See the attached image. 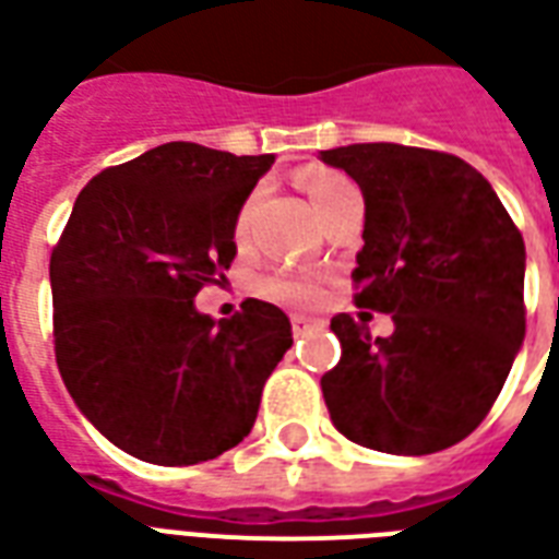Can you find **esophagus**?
Listing matches in <instances>:
<instances>
[{
	"mask_svg": "<svg viewBox=\"0 0 559 559\" xmlns=\"http://www.w3.org/2000/svg\"><path fill=\"white\" fill-rule=\"evenodd\" d=\"M290 322H293V332H296V334H301V332H305V329H311V325H313V320H308V317H301V313H293Z\"/></svg>",
	"mask_w": 559,
	"mask_h": 559,
	"instance_id": "34e87169",
	"label": "esophagus"
}]
</instances>
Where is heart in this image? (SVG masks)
<instances>
[{
  "mask_svg": "<svg viewBox=\"0 0 559 559\" xmlns=\"http://www.w3.org/2000/svg\"><path fill=\"white\" fill-rule=\"evenodd\" d=\"M353 186L337 171H311L305 175V192L311 195L313 206L320 210L332 201L341 189ZM251 210H254V198H248L242 210H239L237 222H234V239L239 246L248 242V227H251ZM258 290L272 301L290 305V308H311L320 299V284L308 275V272H296V269H278L272 275H263L258 284Z\"/></svg>",
  "mask_w": 559,
  "mask_h": 559,
  "instance_id": "b5f03b06",
  "label": "heart"
}]
</instances>
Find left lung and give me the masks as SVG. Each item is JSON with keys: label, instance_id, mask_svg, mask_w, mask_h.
Wrapping results in <instances>:
<instances>
[{"label": "left lung", "instance_id": "obj_1", "mask_svg": "<svg viewBox=\"0 0 559 559\" xmlns=\"http://www.w3.org/2000/svg\"><path fill=\"white\" fill-rule=\"evenodd\" d=\"M364 192L355 305L391 313L370 337L337 313L341 361L322 376L337 432L427 456L489 415L524 341V239L489 180L453 153L370 142L320 151Z\"/></svg>", "mask_w": 559, "mask_h": 559}]
</instances>
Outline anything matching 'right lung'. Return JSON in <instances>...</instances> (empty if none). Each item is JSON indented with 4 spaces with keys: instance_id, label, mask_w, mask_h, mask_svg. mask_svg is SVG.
<instances>
[{
    "instance_id": "add662e5",
    "label": "right lung",
    "mask_w": 559,
    "mask_h": 559,
    "mask_svg": "<svg viewBox=\"0 0 559 559\" xmlns=\"http://www.w3.org/2000/svg\"><path fill=\"white\" fill-rule=\"evenodd\" d=\"M168 142L82 189L49 258L56 364L115 448L153 465H198L251 432L290 349L287 313L260 299L230 320L195 311L237 254L234 222L269 165Z\"/></svg>"
}]
</instances>
